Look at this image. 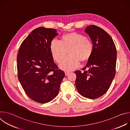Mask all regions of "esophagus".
I'll return each instance as SVG.
<instances>
[{"mask_svg": "<svg viewBox=\"0 0 130 130\" xmlns=\"http://www.w3.org/2000/svg\"><path fill=\"white\" fill-rule=\"evenodd\" d=\"M65 76H68V75H69V72H68V71H65Z\"/></svg>", "mask_w": 130, "mask_h": 130, "instance_id": "esophagus-1", "label": "esophagus"}]
</instances>
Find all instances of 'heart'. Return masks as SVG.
Masks as SVG:
<instances>
[{
    "label": "heart",
    "mask_w": 130,
    "mask_h": 130,
    "mask_svg": "<svg viewBox=\"0 0 130 130\" xmlns=\"http://www.w3.org/2000/svg\"><path fill=\"white\" fill-rule=\"evenodd\" d=\"M92 48V44L89 39L76 32L63 35L61 41L53 39L50 46L52 57L58 63L64 59L68 51L69 56L60 64V67L66 71L78 67L80 61H87L91 54Z\"/></svg>",
    "instance_id": "obj_1"
}]
</instances>
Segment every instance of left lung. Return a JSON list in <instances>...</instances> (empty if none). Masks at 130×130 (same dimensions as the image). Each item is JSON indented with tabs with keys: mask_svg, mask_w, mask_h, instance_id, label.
I'll use <instances>...</instances> for the list:
<instances>
[{
	"mask_svg": "<svg viewBox=\"0 0 130 130\" xmlns=\"http://www.w3.org/2000/svg\"><path fill=\"white\" fill-rule=\"evenodd\" d=\"M85 32L92 43V51L83 72L77 70L76 86L79 94L94 99L104 94L115 77L117 51L113 39L103 29L95 26L87 27ZM89 68L88 71L85 70Z\"/></svg>",
	"mask_w": 130,
	"mask_h": 130,
	"instance_id": "left-lung-1",
	"label": "left lung"
}]
</instances>
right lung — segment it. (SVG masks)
<instances>
[{
	"mask_svg": "<svg viewBox=\"0 0 130 130\" xmlns=\"http://www.w3.org/2000/svg\"><path fill=\"white\" fill-rule=\"evenodd\" d=\"M58 35L57 30L39 27L22 43L17 57L18 78L25 93L32 100L46 103L59 91L65 77L53 62L50 46Z\"/></svg>",
	"mask_w": 130,
	"mask_h": 130,
	"instance_id": "obj_1",
	"label": "right lung"
}]
</instances>
